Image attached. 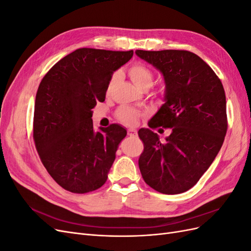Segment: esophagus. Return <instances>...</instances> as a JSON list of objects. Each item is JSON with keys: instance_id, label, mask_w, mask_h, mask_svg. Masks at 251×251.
Wrapping results in <instances>:
<instances>
[{"instance_id": "esophagus-1", "label": "esophagus", "mask_w": 251, "mask_h": 251, "mask_svg": "<svg viewBox=\"0 0 251 251\" xmlns=\"http://www.w3.org/2000/svg\"><path fill=\"white\" fill-rule=\"evenodd\" d=\"M127 135L128 136H136V135H137V131H136L135 128H128Z\"/></svg>"}]
</instances>
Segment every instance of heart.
<instances>
[{
	"label": "heart",
	"mask_w": 251,
	"mask_h": 251,
	"mask_svg": "<svg viewBox=\"0 0 251 251\" xmlns=\"http://www.w3.org/2000/svg\"><path fill=\"white\" fill-rule=\"evenodd\" d=\"M128 76L134 82V85L138 89H149L154 81V74L149 68L143 64H135L128 68L127 70ZM116 75H114L110 81V87L116 80ZM117 118L121 123L127 126H134L137 124V121L140 117V112L132 107L127 105H123L116 112Z\"/></svg>",
	"instance_id": "heart-1"
}]
</instances>
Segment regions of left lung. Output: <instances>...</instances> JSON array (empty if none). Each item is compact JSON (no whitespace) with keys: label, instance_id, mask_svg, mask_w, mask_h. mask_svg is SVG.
Returning a JSON list of instances; mask_svg holds the SVG:
<instances>
[{"label":"left lung","instance_id":"1","mask_svg":"<svg viewBox=\"0 0 251 251\" xmlns=\"http://www.w3.org/2000/svg\"><path fill=\"white\" fill-rule=\"evenodd\" d=\"M137 56L163 75L165 102L150 127H170L160 141L150 128L138 132L144 150L138 164L155 191L176 195L192 188L221 150L226 131V97L214 70L186 50H136Z\"/></svg>","mask_w":251,"mask_h":251}]
</instances>
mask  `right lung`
Instances as JSON below:
<instances>
[{
	"mask_svg": "<svg viewBox=\"0 0 251 251\" xmlns=\"http://www.w3.org/2000/svg\"><path fill=\"white\" fill-rule=\"evenodd\" d=\"M130 51L80 48L57 62L37 89L33 139L50 176L75 194L101 187L126 130L119 125L95 132L92 109L104 101L112 75Z\"/></svg>",
	"mask_w": 251,
	"mask_h": 251,
	"instance_id": "add662e5",
	"label": "right lung"
}]
</instances>
